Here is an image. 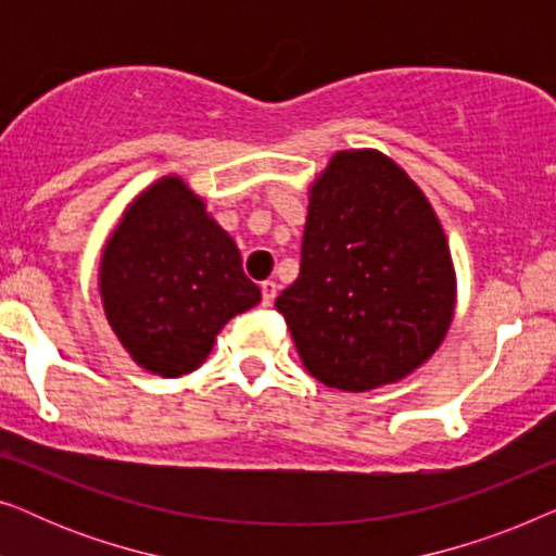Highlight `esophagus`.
Returning <instances> with one entry per match:
<instances>
[{"instance_id": "1", "label": "esophagus", "mask_w": 556, "mask_h": 556, "mask_svg": "<svg viewBox=\"0 0 556 556\" xmlns=\"http://www.w3.org/2000/svg\"><path fill=\"white\" fill-rule=\"evenodd\" d=\"M261 291H263V306H273V301H276V295H278L276 280H263Z\"/></svg>"}]
</instances>
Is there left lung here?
I'll return each mask as SVG.
<instances>
[{"mask_svg": "<svg viewBox=\"0 0 556 556\" xmlns=\"http://www.w3.org/2000/svg\"><path fill=\"white\" fill-rule=\"evenodd\" d=\"M303 367L341 392L392 384L443 344L455 270L443 225L400 164L337 151L308 189L301 273L276 299Z\"/></svg>", "mask_w": 556, "mask_h": 556, "instance_id": "obj_1", "label": "left lung"}]
</instances>
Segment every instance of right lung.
<instances>
[{
    "mask_svg": "<svg viewBox=\"0 0 556 556\" xmlns=\"http://www.w3.org/2000/svg\"><path fill=\"white\" fill-rule=\"evenodd\" d=\"M105 318L151 375L200 367L232 316L261 303L235 240L179 177H162L128 204L101 255Z\"/></svg>",
    "mask_w": 556,
    "mask_h": 556,
    "instance_id": "1",
    "label": "right lung"
}]
</instances>
